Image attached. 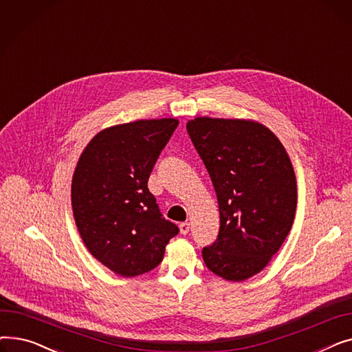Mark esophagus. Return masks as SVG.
Segmentation results:
<instances>
[{"label": "esophagus", "instance_id": "obj_1", "mask_svg": "<svg viewBox=\"0 0 352 352\" xmlns=\"http://www.w3.org/2000/svg\"><path fill=\"white\" fill-rule=\"evenodd\" d=\"M179 232L182 235H187L190 232V224L188 223H181L179 224Z\"/></svg>", "mask_w": 352, "mask_h": 352}]
</instances>
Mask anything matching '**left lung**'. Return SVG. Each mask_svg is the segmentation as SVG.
Instances as JSON below:
<instances>
[{
	"label": "left lung",
	"instance_id": "1",
	"mask_svg": "<svg viewBox=\"0 0 352 352\" xmlns=\"http://www.w3.org/2000/svg\"><path fill=\"white\" fill-rule=\"evenodd\" d=\"M187 129L219 208L218 238L202 258L221 278L245 281L268 265L291 231L298 199L291 158L254 120L197 117Z\"/></svg>",
	"mask_w": 352,
	"mask_h": 352
}]
</instances>
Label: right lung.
<instances>
[{"mask_svg": "<svg viewBox=\"0 0 352 352\" xmlns=\"http://www.w3.org/2000/svg\"><path fill=\"white\" fill-rule=\"evenodd\" d=\"M178 122L153 118L104 128L76 165L71 206L78 232L89 254L120 276L154 270L178 234L146 186Z\"/></svg>", "mask_w": 352, "mask_h": 352, "instance_id": "1", "label": "right lung"}]
</instances>
